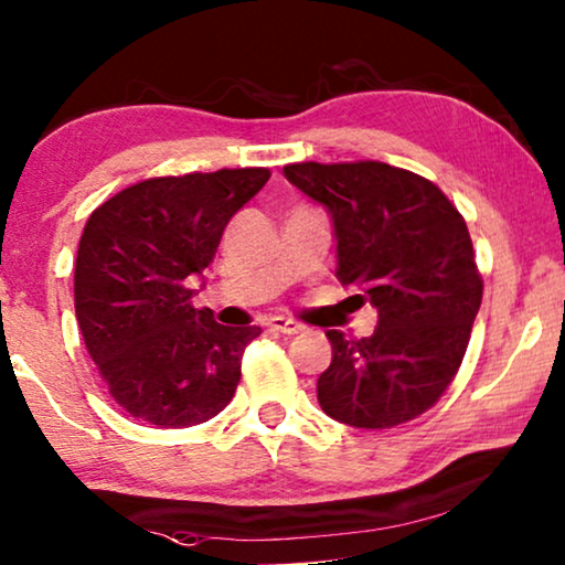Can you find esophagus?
<instances>
[{
	"mask_svg": "<svg viewBox=\"0 0 565 565\" xmlns=\"http://www.w3.org/2000/svg\"><path fill=\"white\" fill-rule=\"evenodd\" d=\"M268 328L279 330L284 335H297V332L305 330V324L291 320V317H271V320H268Z\"/></svg>",
	"mask_w": 565,
	"mask_h": 565,
	"instance_id": "esophagus-1",
	"label": "esophagus"
}]
</instances>
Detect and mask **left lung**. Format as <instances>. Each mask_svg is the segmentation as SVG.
<instances>
[{
    "label": "left lung",
    "mask_w": 565,
    "mask_h": 565,
    "mask_svg": "<svg viewBox=\"0 0 565 565\" xmlns=\"http://www.w3.org/2000/svg\"><path fill=\"white\" fill-rule=\"evenodd\" d=\"M284 177L328 206L338 279L379 312L371 338L328 330L320 407L363 430L409 423L450 386L481 307L466 220L433 181L381 161L291 163Z\"/></svg>",
    "instance_id": "8db88e82"
}]
</instances>
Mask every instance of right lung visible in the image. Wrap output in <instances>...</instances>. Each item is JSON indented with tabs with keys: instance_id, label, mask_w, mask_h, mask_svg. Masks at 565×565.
Returning <instances> with one entry per match:
<instances>
[{
	"instance_id": "1",
	"label": "right lung",
	"mask_w": 565,
	"mask_h": 565,
	"mask_svg": "<svg viewBox=\"0 0 565 565\" xmlns=\"http://www.w3.org/2000/svg\"><path fill=\"white\" fill-rule=\"evenodd\" d=\"M268 169L146 179L99 204L76 253L74 305L86 351L127 415L192 427L220 415L260 328H225L194 309L192 284Z\"/></svg>"
}]
</instances>
